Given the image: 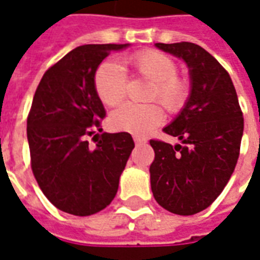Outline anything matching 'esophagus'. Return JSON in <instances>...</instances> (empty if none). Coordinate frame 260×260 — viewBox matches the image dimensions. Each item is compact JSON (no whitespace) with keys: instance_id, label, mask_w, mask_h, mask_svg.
<instances>
[{"instance_id":"34e87169","label":"esophagus","mask_w":260,"mask_h":260,"mask_svg":"<svg viewBox=\"0 0 260 260\" xmlns=\"http://www.w3.org/2000/svg\"><path fill=\"white\" fill-rule=\"evenodd\" d=\"M134 143H136V145H141V144L147 143V140L143 137H138V136H134Z\"/></svg>"}]
</instances>
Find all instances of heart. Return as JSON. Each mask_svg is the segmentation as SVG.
I'll return each mask as SVG.
<instances>
[{
  "label": "heart",
  "mask_w": 260,
  "mask_h": 260,
  "mask_svg": "<svg viewBox=\"0 0 260 260\" xmlns=\"http://www.w3.org/2000/svg\"><path fill=\"white\" fill-rule=\"evenodd\" d=\"M126 65L133 75L151 81L147 101H156L169 113L183 111L191 94L190 81L179 76V63L170 55L158 50H144L126 56ZM128 79L120 66L107 60L94 73V90L107 107H116L127 95ZM164 120L158 104H124L109 117L112 128L136 136H145Z\"/></svg>",
  "instance_id": "1"
}]
</instances>
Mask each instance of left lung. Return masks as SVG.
I'll return each instance as SVG.
<instances>
[{
    "label": "left lung",
    "mask_w": 260,
    "mask_h": 260,
    "mask_svg": "<svg viewBox=\"0 0 260 260\" xmlns=\"http://www.w3.org/2000/svg\"><path fill=\"white\" fill-rule=\"evenodd\" d=\"M190 68L191 94L179 116L164 128L183 145L151 140L155 159L151 188L159 205L176 215H195L212 205L236 169L244 117L223 66L194 43H156Z\"/></svg>",
    "instance_id": "obj_1"
}]
</instances>
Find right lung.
<instances>
[{"mask_svg":"<svg viewBox=\"0 0 260 260\" xmlns=\"http://www.w3.org/2000/svg\"><path fill=\"white\" fill-rule=\"evenodd\" d=\"M128 44H86L48 68L27 116L30 165L51 204L66 213L90 216L115 198L134 148L128 133H102L107 115L94 90V73L111 51Z\"/></svg>","mask_w":260,"mask_h":260,"instance_id":"obj_1","label":"right lung"}]
</instances>
